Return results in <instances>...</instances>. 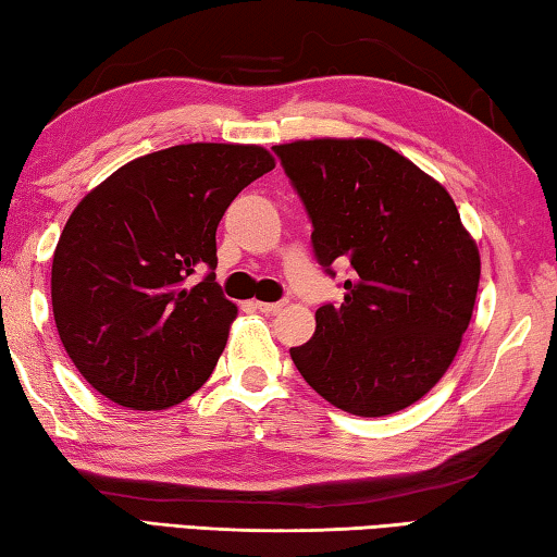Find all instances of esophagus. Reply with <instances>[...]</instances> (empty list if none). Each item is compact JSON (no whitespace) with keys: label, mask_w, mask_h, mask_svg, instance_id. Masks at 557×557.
Returning a JSON list of instances; mask_svg holds the SVG:
<instances>
[{"label":"esophagus","mask_w":557,"mask_h":557,"mask_svg":"<svg viewBox=\"0 0 557 557\" xmlns=\"http://www.w3.org/2000/svg\"><path fill=\"white\" fill-rule=\"evenodd\" d=\"M253 306H257L261 313H281L286 308V300H276V304H263V300H257Z\"/></svg>","instance_id":"34e87169"}]
</instances>
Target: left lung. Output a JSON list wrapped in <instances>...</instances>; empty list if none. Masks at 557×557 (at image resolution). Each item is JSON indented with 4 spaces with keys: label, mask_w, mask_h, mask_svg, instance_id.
Here are the masks:
<instances>
[{
    "label": "left lung",
    "mask_w": 557,
    "mask_h": 557,
    "mask_svg": "<svg viewBox=\"0 0 557 557\" xmlns=\"http://www.w3.org/2000/svg\"><path fill=\"white\" fill-rule=\"evenodd\" d=\"M313 222V251L341 306L315 311L313 338L290 348L318 395L343 412L385 417L422 399L461 345L481 259L449 193L405 154L368 138L276 145Z\"/></svg>",
    "instance_id": "obj_1"
}]
</instances>
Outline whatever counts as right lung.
Masks as SVG:
<instances>
[{
  "instance_id": "add662e5",
  "label": "right lung",
  "mask_w": 557,
  "mask_h": 557,
  "mask_svg": "<svg viewBox=\"0 0 557 557\" xmlns=\"http://www.w3.org/2000/svg\"><path fill=\"white\" fill-rule=\"evenodd\" d=\"M273 168L261 145H175L127 162L81 199L53 251L51 306L90 387L150 412L205 385L236 318L214 281L216 226ZM202 268L210 273L193 287L188 276Z\"/></svg>"
}]
</instances>
